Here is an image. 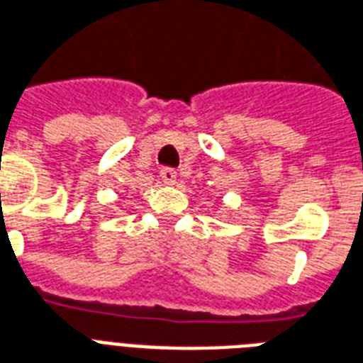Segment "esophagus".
<instances>
[{
	"label": "esophagus",
	"mask_w": 363,
	"mask_h": 363,
	"mask_svg": "<svg viewBox=\"0 0 363 363\" xmlns=\"http://www.w3.org/2000/svg\"><path fill=\"white\" fill-rule=\"evenodd\" d=\"M160 177L162 181H164V184H175L177 182V172L172 169V167H164L160 172Z\"/></svg>",
	"instance_id": "1"
}]
</instances>
